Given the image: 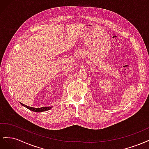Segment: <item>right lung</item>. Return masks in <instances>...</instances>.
Instances as JSON below:
<instances>
[{
  "label": "right lung",
  "mask_w": 149,
  "mask_h": 149,
  "mask_svg": "<svg viewBox=\"0 0 149 149\" xmlns=\"http://www.w3.org/2000/svg\"><path fill=\"white\" fill-rule=\"evenodd\" d=\"M22 106H25V107L27 108V109H30V111H32L34 112H43V111H48L49 109H51V107H39V108H36V107H29L28 106H26L24 104H22L20 102Z\"/></svg>",
  "instance_id": "1"
}]
</instances>
